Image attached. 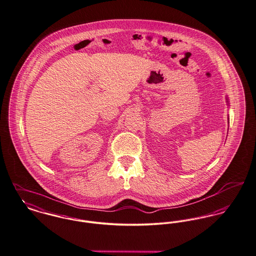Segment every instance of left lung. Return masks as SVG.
<instances>
[{
  "instance_id": "8db88e82",
  "label": "left lung",
  "mask_w": 256,
  "mask_h": 256,
  "mask_svg": "<svg viewBox=\"0 0 256 256\" xmlns=\"http://www.w3.org/2000/svg\"><path fill=\"white\" fill-rule=\"evenodd\" d=\"M227 102H228V100H227ZM228 120H229V119H228Z\"/></svg>"
}]
</instances>
